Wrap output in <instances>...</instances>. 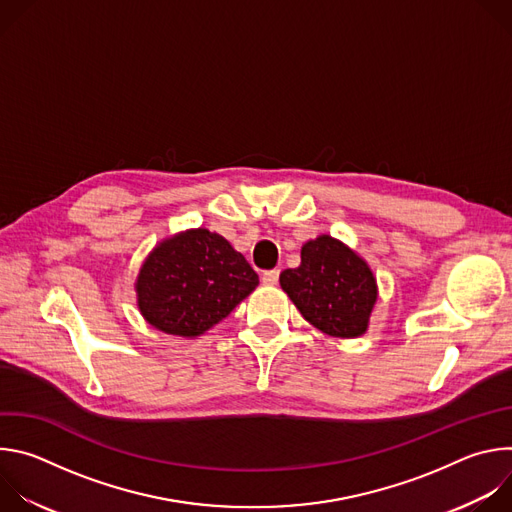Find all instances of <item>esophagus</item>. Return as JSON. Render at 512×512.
Listing matches in <instances>:
<instances>
[{
	"label": "esophagus",
	"instance_id": "34e87169",
	"mask_svg": "<svg viewBox=\"0 0 512 512\" xmlns=\"http://www.w3.org/2000/svg\"><path fill=\"white\" fill-rule=\"evenodd\" d=\"M261 279H263L265 285H275V283L279 281V269H269V271H265Z\"/></svg>",
	"mask_w": 512,
	"mask_h": 512
}]
</instances>
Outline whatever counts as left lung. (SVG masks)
<instances>
[{
  "label": "left lung",
  "mask_w": 512,
  "mask_h": 512,
  "mask_svg": "<svg viewBox=\"0 0 512 512\" xmlns=\"http://www.w3.org/2000/svg\"><path fill=\"white\" fill-rule=\"evenodd\" d=\"M281 289L300 314L318 330L336 338L367 332L377 302V279L352 249L330 235L302 247V263L279 275Z\"/></svg>",
  "instance_id": "obj_1"
}]
</instances>
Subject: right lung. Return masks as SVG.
<instances>
[{
    "mask_svg": "<svg viewBox=\"0 0 512 512\" xmlns=\"http://www.w3.org/2000/svg\"><path fill=\"white\" fill-rule=\"evenodd\" d=\"M259 285V275L231 243L206 229L162 241L139 269L141 316L154 328L194 338L227 318Z\"/></svg>",
    "mask_w": 512,
    "mask_h": 512,
    "instance_id": "add662e5",
    "label": "right lung"
}]
</instances>
